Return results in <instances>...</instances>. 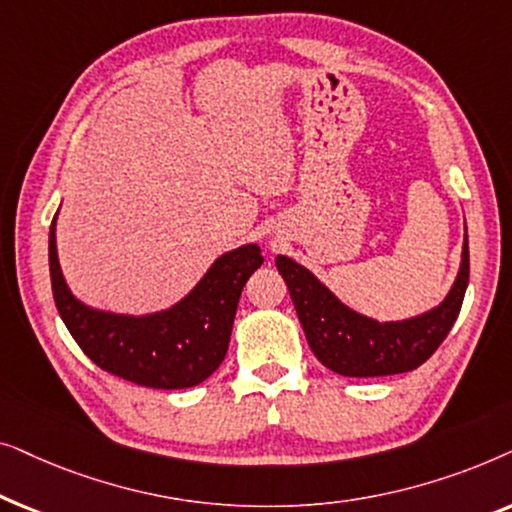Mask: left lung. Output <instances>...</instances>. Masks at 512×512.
I'll return each instance as SVG.
<instances>
[{"instance_id":"left-lung-1","label":"left lung","mask_w":512,"mask_h":512,"mask_svg":"<svg viewBox=\"0 0 512 512\" xmlns=\"http://www.w3.org/2000/svg\"><path fill=\"white\" fill-rule=\"evenodd\" d=\"M277 270L289 286L305 338L317 359L345 377H382L422 366L447 338L459 317L468 286V235L452 291L438 307L408 321H380L340 303L310 270L277 256Z\"/></svg>"}]
</instances>
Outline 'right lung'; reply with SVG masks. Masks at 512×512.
I'll return each instance as SVG.
<instances>
[{"mask_svg":"<svg viewBox=\"0 0 512 512\" xmlns=\"http://www.w3.org/2000/svg\"><path fill=\"white\" fill-rule=\"evenodd\" d=\"M263 256L256 244L228 251L172 310L128 317L79 303L67 289L48 235V268L55 307L90 361L107 373L151 389H188L205 382L228 352L240 293Z\"/></svg>","mask_w":512,"mask_h":512,"instance_id":"1","label":"right lung"}]
</instances>
